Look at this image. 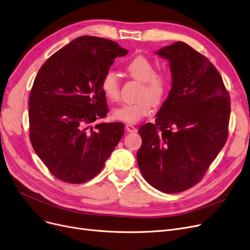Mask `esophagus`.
<instances>
[{"instance_id":"esophagus-1","label":"esophagus","mask_w":250,"mask_h":250,"mask_svg":"<svg viewBox=\"0 0 250 250\" xmlns=\"http://www.w3.org/2000/svg\"><path fill=\"white\" fill-rule=\"evenodd\" d=\"M125 127H126V131L128 132V133H136L137 132V128L133 125H125Z\"/></svg>"}]
</instances>
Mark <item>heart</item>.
Returning <instances> with one entry per match:
<instances>
[{"label": "heart", "instance_id": "obj_1", "mask_svg": "<svg viewBox=\"0 0 250 250\" xmlns=\"http://www.w3.org/2000/svg\"><path fill=\"white\" fill-rule=\"evenodd\" d=\"M126 72L142 83L139 100L126 103L112 110V117L125 124H137L153 111V103L160 104L167 95L170 85L169 75L166 71H155V65L147 57L139 55L125 65ZM101 90L106 98L115 102L119 98V81L115 72L107 71L101 80Z\"/></svg>", "mask_w": 250, "mask_h": 250}]
</instances>
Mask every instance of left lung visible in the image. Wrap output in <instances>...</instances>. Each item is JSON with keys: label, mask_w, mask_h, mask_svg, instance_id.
<instances>
[{"label": "left lung", "mask_w": 250, "mask_h": 250, "mask_svg": "<svg viewBox=\"0 0 250 250\" xmlns=\"http://www.w3.org/2000/svg\"><path fill=\"white\" fill-rule=\"evenodd\" d=\"M171 89L155 124L139 128L137 161L144 179L165 193H179L202 179L228 137L230 96L212 63L183 42L161 48Z\"/></svg>", "instance_id": "8db88e82"}]
</instances>
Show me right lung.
Here are the masks:
<instances>
[{"label":"right lung","instance_id":"right-lung-1","mask_svg":"<svg viewBox=\"0 0 250 250\" xmlns=\"http://www.w3.org/2000/svg\"><path fill=\"white\" fill-rule=\"evenodd\" d=\"M126 54L113 41L83 36L40 68L28 101L29 139L57 179L70 184L93 179L124 136L123 123H95L108 112L103 75Z\"/></svg>","mask_w":250,"mask_h":250}]
</instances>
